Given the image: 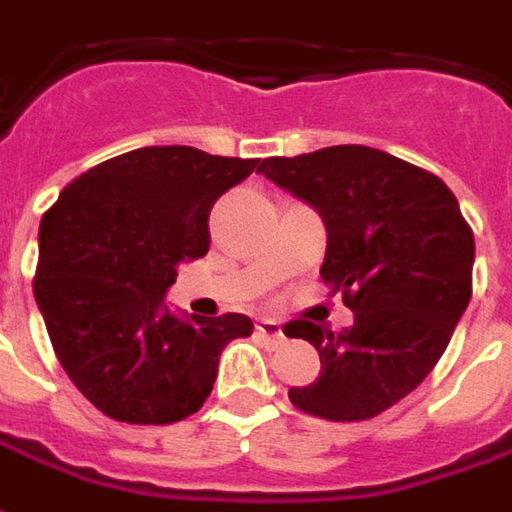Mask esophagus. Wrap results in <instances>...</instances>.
<instances>
[{
	"mask_svg": "<svg viewBox=\"0 0 512 512\" xmlns=\"http://www.w3.org/2000/svg\"><path fill=\"white\" fill-rule=\"evenodd\" d=\"M256 333L262 336L264 342L270 344V347H278V344L286 342L284 331H281V325L275 320H259V325H256Z\"/></svg>",
	"mask_w": 512,
	"mask_h": 512,
	"instance_id": "1",
	"label": "esophagus"
}]
</instances>
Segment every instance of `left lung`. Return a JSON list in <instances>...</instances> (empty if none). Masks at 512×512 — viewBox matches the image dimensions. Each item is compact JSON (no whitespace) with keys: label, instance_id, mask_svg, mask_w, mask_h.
<instances>
[{"label":"left lung","instance_id":"1","mask_svg":"<svg viewBox=\"0 0 512 512\" xmlns=\"http://www.w3.org/2000/svg\"><path fill=\"white\" fill-rule=\"evenodd\" d=\"M259 173L320 212L322 281L355 314L339 333L289 322L322 364L289 400L331 422L389 411L430 375L471 300L474 234L458 198L433 173L366 146L270 157Z\"/></svg>","mask_w":512,"mask_h":512}]
</instances>
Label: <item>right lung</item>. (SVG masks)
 Segmentation results:
<instances>
[{
	"instance_id": "right-lung-1",
	"label": "right lung",
	"mask_w": 512,
	"mask_h": 512,
	"mask_svg": "<svg viewBox=\"0 0 512 512\" xmlns=\"http://www.w3.org/2000/svg\"><path fill=\"white\" fill-rule=\"evenodd\" d=\"M259 159L148 146L74 179L43 215L35 300L65 375L101 413L170 424L212 394L245 314L195 317L165 303L176 267L209 250L215 201Z\"/></svg>"
}]
</instances>
